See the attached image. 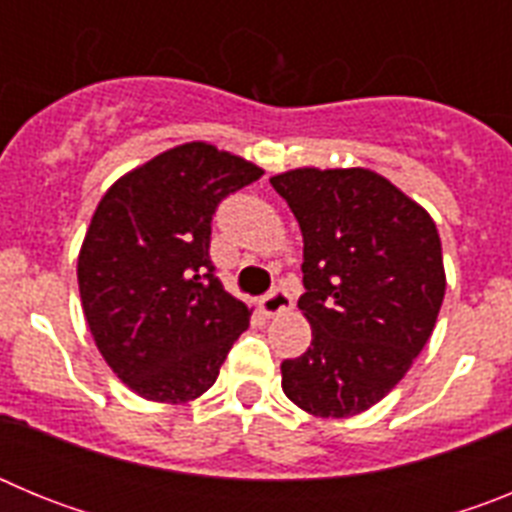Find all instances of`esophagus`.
Instances as JSON below:
<instances>
[{
    "mask_svg": "<svg viewBox=\"0 0 512 512\" xmlns=\"http://www.w3.org/2000/svg\"><path fill=\"white\" fill-rule=\"evenodd\" d=\"M259 305H261V312H264V315L274 318V315H279V312L292 310V295H289L284 287H277V289H271L269 295L261 297Z\"/></svg>",
    "mask_w": 512,
    "mask_h": 512,
    "instance_id": "esophagus-1",
    "label": "esophagus"
}]
</instances>
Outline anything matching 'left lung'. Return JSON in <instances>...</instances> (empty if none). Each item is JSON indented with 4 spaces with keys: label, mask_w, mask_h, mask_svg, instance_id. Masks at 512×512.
Wrapping results in <instances>:
<instances>
[{
    "label": "left lung",
    "mask_w": 512,
    "mask_h": 512,
    "mask_svg": "<svg viewBox=\"0 0 512 512\" xmlns=\"http://www.w3.org/2000/svg\"><path fill=\"white\" fill-rule=\"evenodd\" d=\"M271 187L302 230L297 307L305 354L282 361V390L315 418L377 405L413 366L446 292L433 217L369 169H292Z\"/></svg>",
    "instance_id": "1"
}]
</instances>
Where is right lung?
Returning <instances> with one entry per match:
<instances>
[{
    "label": "right lung",
    "instance_id": "add662e5",
    "mask_svg": "<svg viewBox=\"0 0 512 512\" xmlns=\"http://www.w3.org/2000/svg\"><path fill=\"white\" fill-rule=\"evenodd\" d=\"M261 174L197 140L128 171L99 200L76 266L81 307L135 395L197 400L248 328L251 310L215 277L210 233L217 205Z\"/></svg>",
    "mask_w": 512,
    "mask_h": 512
}]
</instances>
